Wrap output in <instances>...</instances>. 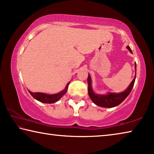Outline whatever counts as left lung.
Here are the masks:
<instances>
[{
    "instance_id": "1",
    "label": "left lung",
    "mask_w": 154,
    "mask_h": 154,
    "mask_svg": "<svg viewBox=\"0 0 154 154\" xmlns=\"http://www.w3.org/2000/svg\"><path fill=\"white\" fill-rule=\"evenodd\" d=\"M127 48L132 52V50L130 49L129 46H127ZM135 69L137 71V66L135 63ZM136 79V75L134 79H133L132 82L130 83L129 87L127 88V89L123 92L119 93V94H115V93H108L107 95H97L93 91L91 87V76L89 74V76L87 78L88 81V93L91 99L93 101V102L95 103L97 106H99L101 107L104 108H112L117 106L120 104L128 95L130 94L133 87H134V82Z\"/></svg>"
}]
</instances>
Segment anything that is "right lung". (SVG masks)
I'll use <instances>...</instances> for the list:
<instances>
[{
  "label": "right lung",
  "instance_id": "right-lung-1",
  "mask_svg": "<svg viewBox=\"0 0 154 154\" xmlns=\"http://www.w3.org/2000/svg\"><path fill=\"white\" fill-rule=\"evenodd\" d=\"M69 84V82H68L67 86L65 87V89L63 91H62L59 93V94H57L48 95V94H44V93H39V92L32 93L31 91H29L35 100H38L39 102H43V103H46V104H52V103L57 102V101L63 96V95L66 94Z\"/></svg>",
  "mask_w": 154,
  "mask_h": 154
}]
</instances>
